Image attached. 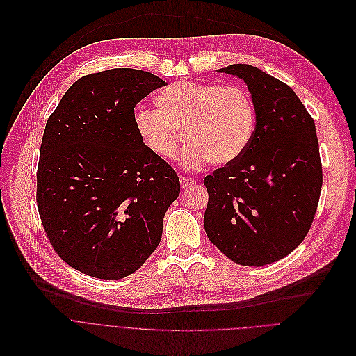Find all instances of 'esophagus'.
I'll list each match as a JSON object with an SVG mask.
<instances>
[{
  "label": "esophagus",
  "mask_w": 356,
  "mask_h": 356,
  "mask_svg": "<svg viewBox=\"0 0 356 356\" xmlns=\"http://www.w3.org/2000/svg\"><path fill=\"white\" fill-rule=\"evenodd\" d=\"M179 182H181L182 188H191V186L196 185V179L189 178V177H182V175L179 177Z\"/></svg>",
  "instance_id": "34e87169"
}]
</instances>
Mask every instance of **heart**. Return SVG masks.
Returning <instances> with one entry per match:
<instances>
[{"label": "heart", "instance_id": "heart-1", "mask_svg": "<svg viewBox=\"0 0 356 356\" xmlns=\"http://www.w3.org/2000/svg\"><path fill=\"white\" fill-rule=\"evenodd\" d=\"M156 111H138L136 130L159 159H175L182 133L188 146L182 164L199 170L209 161L226 165L247 149L255 127V106L238 86L175 81L156 98Z\"/></svg>", "mask_w": 356, "mask_h": 356}]
</instances>
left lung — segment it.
<instances>
[{"label":"left lung","instance_id":"left-lung-1","mask_svg":"<svg viewBox=\"0 0 356 356\" xmlns=\"http://www.w3.org/2000/svg\"><path fill=\"white\" fill-rule=\"evenodd\" d=\"M243 79L257 123L245 152L206 175L204 230L233 262L261 266L289 255L314 220L323 167L316 124L293 90L248 64L220 68Z\"/></svg>","mask_w":356,"mask_h":356}]
</instances>
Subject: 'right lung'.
Listing matches in <instances>:
<instances>
[{
	"label": "right lung",
	"mask_w": 356,
	"mask_h": 356,
	"mask_svg": "<svg viewBox=\"0 0 356 356\" xmlns=\"http://www.w3.org/2000/svg\"><path fill=\"white\" fill-rule=\"evenodd\" d=\"M163 86L149 71H99L71 86L46 122L39 216L53 250L86 275L126 277L160 244L179 178L140 138L134 108Z\"/></svg>",
	"instance_id": "obj_1"
}]
</instances>
